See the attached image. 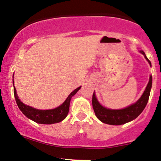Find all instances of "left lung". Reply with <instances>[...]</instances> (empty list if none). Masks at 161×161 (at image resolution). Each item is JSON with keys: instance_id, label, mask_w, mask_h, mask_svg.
I'll list each match as a JSON object with an SVG mask.
<instances>
[{"instance_id": "obj_1", "label": "left lung", "mask_w": 161, "mask_h": 161, "mask_svg": "<svg viewBox=\"0 0 161 161\" xmlns=\"http://www.w3.org/2000/svg\"><path fill=\"white\" fill-rule=\"evenodd\" d=\"M139 52L143 55L148 63L151 66V62L147 58L144 52L140 50ZM152 87V75H150L149 82L144 92L135 103L130 105L129 106L120 109H112L106 108L100 104L96 98L95 91L92 95V107L96 117L103 123L109 125H122L133 120L143 112L147 104L150 89Z\"/></svg>"}]
</instances>
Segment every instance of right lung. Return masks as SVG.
<instances>
[{
	"label": "right lung",
	"instance_id": "1",
	"mask_svg": "<svg viewBox=\"0 0 161 161\" xmlns=\"http://www.w3.org/2000/svg\"><path fill=\"white\" fill-rule=\"evenodd\" d=\"M13 86H14V79ZM80 89L81 86H79L75 90L72 91L69 95L67 99L64 101V103L58 107L52 109H44V110L43 109H35V108L25 105V103L21 102L18 98V95H17V91L14 86V94L15 100H16L18 108L28 119H31L37 123H40V124H53V123H59V122L65 119L69 111V105H70L71 99H72V96Z\"/></svg>",
	"mask_w": 161,
	"mask_h": 161
}]
</instances>
